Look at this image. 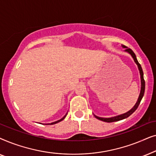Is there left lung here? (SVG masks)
Returning a JSON list of instances; mask_svg holds the SVG:
<instances>
[{"mask_svg":"<svg viewBox=\"0 0 156 156\" xmlns=\"http://www.w3.org/2000/svg\"><path fill=\"white\" fill-rule=\"evenodd\" d=\"M122 48H125V52H129V54L131 55L132 57H133L134 62H135L136 63V65H138V70H139L140 75V82H141V87H140V92L139 97H138V101L136 103L135 105H134L133 107L132 108L131 110L129 111V112H128L125 113V114L119 115V116H116L111 117V118H102V117H99V116H96V115H94L95 118H97V119H99V120H101L102 121H104V122H107V123L114 122V121H118L122 120V119H124L128 118V117H129V116H131V115L133 114V113L135 112L136 109H137V108L138 107V106H139V104H140V101H141L142 98H143V97H144V91H145V80H144V72H143L141 66H140V64L138 63V62L137 60V58H136V56L135 53H134L133 51H132L131 49L128 48L127 47H126L125 45H122Z\"/></svg>","mask_w":156,"mask_h":156,"instance_id":"8db88e82","label":"left lung"}]
</instances>
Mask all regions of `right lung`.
I'll return each mask as SVG.
<instances>
[{"label":"right lung","mask_w":156,"mask_h":156,"mask_svg":"<svg viewBox=\"0 0 156 156\" xmlns=\"http://www.w3.org/2000/svg\"><path fill=\"white\" fill-rule=\"evenodd\" d=\"M67 114H65V116H64L63 118H62L61 119H59V120H58V121H55V122H52V123H45V124H46V125H52V124H55V123H59V122H60L61 121H62L63 119L65 118L66 116H67Z\"/></svg>","instance_id":"right-lung-1"}]
</instances>
